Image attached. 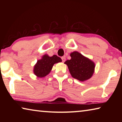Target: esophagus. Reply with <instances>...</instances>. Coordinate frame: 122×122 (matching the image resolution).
I'll list each match as a JSON object with an SVG mask.
<instances>
[{
  "label": "esophagus",
  "instance_id": "1",
  "mask_svg": "<svg viewBox=\"0 0 122 122\" xmlns=\"http://www.w3.org/2000/svg\"><path fill=\"white\" fill-rule=\"evenodd\" d=\"M61 59H62V62H65L66 60V57H65V56H63V57H61Z\"/></svg>",
  "mask_w": 122,
  "mask_h": 122
}]
</instances>
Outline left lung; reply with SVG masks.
<instances>
[{
  "label": "left lung",
  "instance_id": "8db88e82",
  "mask_svg": "<svg viewBox=\"0 0 122 122\" xmlns=\"http://www.w3.org/2000/svg\"><path fill=\"white\" fill-rule=\"evenodd\" d=\"M70 56L71 59L68 60L65 63L67 65L72 77L82 82L92 77L95 68L93 61L77 51L71 53Z\"/></svg>",
  "mask_w": 122,
  "mask_h": 122
}]
</instances>
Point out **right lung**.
Masks as SVG:
<instances>
[{
    "label": "right lung",
    "mask_w": 122,
    "mask_h": 122,
    "mask_svg": "<svg viewBox=\"0 0 122 122\" xmlns=\"http://www.w3.org/2000/svg\"><path fill=\"white\" fill-rule=\"evenodd\" d=\"M61 62V59L56 55L49 56L48 54H45L34 65L33 73L37 77H44L49 74L54 64Z\"/></svg>",
    "instance_id": "1"
}]
</instances>
